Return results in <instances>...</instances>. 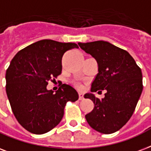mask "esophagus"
Instances as JSON below:
<instances>
[{
  "mask_svg": "<svg viewBox=\"0 0 151 151\" xmlns=\"http://www.w3.org/2000/svg\"><path fill=\"white\" fill-rule=\"evenodd\" d=\"M84 99V94L82 93H79V100L82 101Z\"/></svg>",
  "mask_w": 151,
  "mask_h": 151,
  "instance_id": "34e87169",
  "label": "esophagus"
}]
</instances>
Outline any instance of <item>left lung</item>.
Segmentation results:
<instances>
[{
    "mask_svg": "<svg viewBox=\"0 0 151 151\" xmlns=\"http://www.w3.org/2000/svg\"><path fill=\"white\" fill-rule=\"evenodd\" d=\"M78 45L96 59L98 65L91 93L85 95L94 103L93 111L86 115V120L96 132L114 133L129 120L141 96V69L127 51L109 42L100 40ZM104 89L107 91L104 99L95 96V91Z\"/></svg>",
    "mask_w": 151,
    "mask_h": 151,
    "instance_id": "8db88e82",
    "label": "left lung"
}]
</instances>
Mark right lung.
<instances>
[{
	"instance_id": "1",
	"label": "right lung",
	"mask_w": 151,
	"mask_h": 151,
	"mask_svg": "<svg viewBox=\"0 0 151 151\" xmlns=\"http://www.w3.org/2000/svg\"><path fill=\"white\" fill-rule=\"evenodd\" d=\"M74 42L42 40L19 50L6 70V93L17 121L31 133L42 134L60 123L67 101L74 102L78 93L63 84L55 93L47 86L62 73L65 51L78 48ZM55 80V79H54Z\"/></svg>"
}]
</instances>
